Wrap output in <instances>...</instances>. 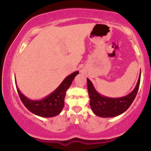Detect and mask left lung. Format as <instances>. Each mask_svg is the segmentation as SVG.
Listing matches in <instances>:
<instances>
[{
	"label": "left lung",
	"instance_id": "8db88e82",
	"mask_svg": "<svg viewBox=\"0 0 151 151\" xmlns=\"http://www.w3.org/2000/svg\"><path fill=\"white\" fill-rule=\"evenodd\" d=\"M87 79V89L90 99V106L95 115L103 118L114 117L125 112L136 98L140 85L141 73L136 87L131 93L120 98H110L100 94L89 79Z\"/></svg>",
	"mask_w": 151,
	"mask_h": 151
}]
</instances>
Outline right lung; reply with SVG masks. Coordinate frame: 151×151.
Wrapping results in <instances>:
<instances>
[{"label":"right lung","instance_id":"right-lung-1","mask_svg":"<svg viewBox=\"0 0 151 151\" xmlns=\"http://www.w3.org/2000/svg\"><path fill=\"white\" fill-rule=\"evenodd\" d=\"M78 74L79 72L76 71L67 76L53 92L41 100L30 99L20 92L18 86L16 88L22 104L30 112L41 117H53L60 114L62 111L65 106L64 101L66 91Z\"/></svg>","mask_w":151,"mask_h":151}]
</instances>
